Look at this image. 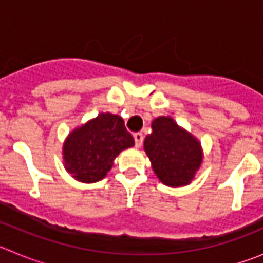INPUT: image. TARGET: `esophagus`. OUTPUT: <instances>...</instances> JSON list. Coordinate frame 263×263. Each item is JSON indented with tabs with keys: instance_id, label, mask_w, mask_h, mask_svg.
I'll list each match as a JSON object with an SVG mask.
<instances>
[{
	"instance_id": "obj_1",
	"label": "esophagus",
	"mask_w": 263,
	"mask_h": 263,
	"mask_svg": "<svg viewBox=\"0 0 263 263\" xmlns=\"http://www.w3.org/2000/svg\"><path fill=\"white\" fill-rule=\"evenodd\" d=\"M134 141H136L137 147H141L143 142V134L142 133H136L134 134Z\"/></svg>"
}]
</instances>
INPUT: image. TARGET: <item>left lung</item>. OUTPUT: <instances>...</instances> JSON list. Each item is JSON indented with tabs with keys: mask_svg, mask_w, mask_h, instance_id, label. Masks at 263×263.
Instances as JSON below:
<instances>
[{
	"mask_svg": "<svg viewBox=\"0 0 263 263\" xmlns=\"http://www.w3.org/2000/svg\"><path fill=\"white\" fill-rule=\"evenodd\" d=\"M152 129L143 148L159 182L173 188L191 184L203 164L200 141L170 116L153 120Z\"/></svg>",
	"mask_w": 263,
	"mask_h": 263,
	"instance_id": "obj_1",
	"label": "left lung"
}]
</instances>
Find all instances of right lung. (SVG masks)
Segmentation results:
<instances>
[{"mask_svg":"<svg viewBox=\"0 0 263 263\" xmlns=\"http://www.w3.org/2000/svg\"><path fill=\"white\" fill-rule=\"evenodd\" d=\"M133 146L120 116L100 113L69 132L63 143V164L78 182L96 183L108 175L118 154Z\"/></svg>","mask_w":263,"mask_h":263,"instance_id":"obj_1","label":"right lung"}]
</instances>
